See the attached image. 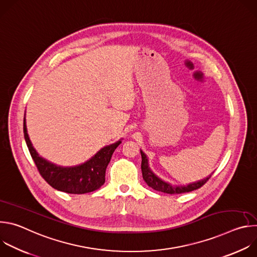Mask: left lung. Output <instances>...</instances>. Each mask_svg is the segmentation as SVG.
<instances>
[{
  "label": "left lung",
  "instance_id": "left-lung-1",
  "mask_svg": "<svg viewBox=\"0 0 257 257\" xmlns=\"http://www.w3.org/2000/svg\"><path fill=\"white\" fill-rule=\"evenodd\" d=\"M140 154H141V158H142L141 171H142L143 180L146 182V184H148L150 187H152L153 189H155L157 191H161V192L168 193V194H180V193L190 192V191L200 188L211 177V175H209L206 178L196 181V182H193V183H190V184H188V185H172V184H170V183L165 182L164 180L159 178L151 170V168L149 166V160H148L146 155L142 151H140Z\"/></svg>",
  "mask_w": 257,
  "mask_h": 257
}]
</instances>
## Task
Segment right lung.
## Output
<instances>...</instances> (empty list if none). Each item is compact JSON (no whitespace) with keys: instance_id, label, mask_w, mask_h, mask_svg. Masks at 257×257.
Masks as SVG:
<instances>
[{"instance_id":"right-lung-1","label":"right lung","mask_w":257,"mask_h":257,"mask_svg":"<svg viewBox=\"0 0 257 257\" xmlns=\"http://www.w3.org/2000/svg\"><path fill=\"white\" fill-rule=\"evenodd\" d=\"M24 138L32 160L42 177L49 184L59 190L70 194H84L98 189L105 181V170L111 158L121 143V139L113 144L104 146L91 159L74 167H62L42 158L34 150L26 129L24 115Z\"/></svg>"}]
</instances>
